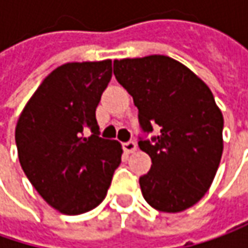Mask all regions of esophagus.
Wrapping results in <instances>:
<instances>
[{"label": "esophagus", "mask_w": 248, "mask_h": 248, "mask_svg": "<svg viewBox=\"0 0 248 248\" xmlns=\"http://www.w3.org/2000/svg\"><path fill=\"white\" fill-rule=\"evenodd\" d=\"M124 153H127V154H130V153H135L136 150H137V144H136V141H126L124 143Z\"/></svg>", "instance_id": "34e87169"}]
</instances>
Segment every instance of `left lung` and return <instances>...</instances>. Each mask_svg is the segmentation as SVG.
Here are the masks:
<instances>
[{
    "instance_id": "left-lung-1",
    "label": "left lung",
    "mask_w": 248,
    "mask_h": 248,
    "mask_svg": "<svg viewBox=\"0 0 248 248\" xmlns=\"http://www.w3.org/2000/svg\"><path fill=\"white\" fill-rule=\"evenodd\" d=\"M118 83L139 109V147L151 169L139 179L144 200L180 212L202 199L221 162L223 116L204 81L165 55L113 61ZM160 135L147 139L154 126Z\"/></svg>"
}]
</instances>
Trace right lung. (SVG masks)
Returning a JSON list of instances; mask_svg holds the SVG:
<instances>
[{
  "instance_id": "right-lung-1",
  "label": "right lung",
  "mask_w": 248,
  "mask_h": 248,
  "mask_svg": "<svg viewBox=\"0 0 248 248\" xmlns=\"http://www.w3.org/2000/svg\"><path fill=\"white\" fill-rule=\"evenodd\" d=\"M111 78L109 60L65 63L44 79L19 116L20 167L38 194L62 214L95 208L121 164L122 147L100 137L95 119Z\"/></svg>"
}]
</instances>
